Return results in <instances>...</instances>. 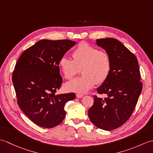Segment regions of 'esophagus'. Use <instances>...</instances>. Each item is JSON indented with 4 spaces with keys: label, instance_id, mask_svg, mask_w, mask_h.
Listing matches in <instances>:
<instances>
[{
    "label": "esophagus",
    "instance_id": "esophagus-1",
    "mask_svg": "<svg viewBox=\"0 0 153 153\" xmlns=\"http://www.w3.org/2000/svg\"><path fill=\"white\" fill-rule=\"evenodd\" d=\"M76 97H77V98H82V97H83V95H82V94L77 93V94H76Z\"/></svg>",
    "mask_w": 153,
    "mask_h": 153
}]
</instances>
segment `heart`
Instances as JSON below:
<instances>
[{"label": "heart", "mask_w": 153, "mask_h": 153, "mask_svg": "<svg viewBox=\"0 0 153 153\" xmlns=\"http://www.w3.org/2000/svg\"><path fill=\"white\" fill-rule=\"evenodd\" d=\"M74 59L64 55L59 66L65 78L71 79L82 68L83 76L65 84L68 91L85 93L97 83L105 82L111 71L112 62L109 54L87 43H82L73 52Z\"/></svg>", "instance_id": "heart-1"}]
</instances>
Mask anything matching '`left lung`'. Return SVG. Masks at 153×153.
<instances>
[{"instance_id":"1","label":"left lung","mask_w":153,"mask_h":153,"mask_svg":"<svg viewBox=\"0 0 153 153\" xmlns=\"http://www.w3.org/2000/svg\"><path fill=\"white\" fill-rule=\"evenodd\" d=\"M97 45L109 54L111 71L97 91L106 98L94 95L93 105L88 110L94 125L110 131L122 126L130 118L143 88L137 58L122 43L112 38L97 39Z\"/></svg>"}]
</instances>
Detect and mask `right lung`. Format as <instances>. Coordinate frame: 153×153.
I'll return each instance as SVG.
<instances>
[{
	"label": "right lung",
	"instance_id": "obj_1",
	"mask_svg": "<svg viewBox=\"0 0 153 153\" xmlns=\"http://www.w3.org/2000/svg\"><path fill=\"white\" fill-rule=\"evenodd\" d=\"M76 43L68 39H43L22 54L12 74L19 108L35 124L45 128L59 125L66 116L64 106L74 93L59 94L62 78L59 61Z\"/></svg>",
	"mask_w": 153,
	"mask_h": 153
}]
</instances>
